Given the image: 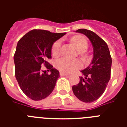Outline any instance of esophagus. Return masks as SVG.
<instances>
[{
  "label": "esophagus",
  "instance_id": "esophagus-1",
  "mask_svg": "<svg viewBox=\"0 0 127 127\" xmlns=\"http://www.w3.org/2000/svg\"><path fill=\"white\" fill-rule=\"evenodd\" d=\"M67 75H68V74L64 73V72H60V76H67Z\"/></svg>",
  "mask_w": 127,
  "mask_h": 127
}]
</instances>
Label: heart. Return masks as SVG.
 <instances>
[{
    "instance_id": "1",
    "label": "heart",
    "mask_w": 127,
    "mask_h": 127,
    "mask_svg": "<svg viewBox=\"0 0 127 127\" xmlns=\"http://www.w3.org/2000/svg\"><path fill=\"white\" fill-rule=\"evenodd\" d=\"M70 41L77 49L80 55L86 59L87 56L85 55L84 51H86L88 48V42L86 38L83 35H77L72 37L70 39ZM61 45V41L60 40L57 41L53 44L51 47V53L52 55L55 57L59 55ZM55 65V67L61 72L68 73L80 68L82 66V64L78 59H70L68 58L63 57L57 60Z\"/></svg>"
}]
</instances>
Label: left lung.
<instances>
[{
  "label": "left lung",
  "instance_id": "left-lung-1",
  "mask_svg": "<svg viewBox=\"0 0 127 127\" xmlns=\"http://www.w3.org/2000/svg\"><path fill=\"white\" fill-rule=\"evenodd\" d=\"M76 32L85 35L94 49V57L90 64L81 70L82 76L79 83L72 86L74 94L85 103L97 100L106 89L111 77L112 59L108 46L102 39L86 29H79Z\"/></svg>",
  "mask_w": 127,
  "mask_h": 127
}]
</instances>
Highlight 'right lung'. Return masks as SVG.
Returning a JSON list of instances; mask_svg holds the SVG:
<instances>
[{
    "label": "right lung",
    "mask_w": 127,
    "mask_h": 127,
    "mask_svg": "<svg viewBox=\"0 0 127 127\" xmlns=\"http://www.w3.org/2000/svg\"><path fill=\"white\" fill-rule=\"evenodd\" d=\"M65 34L33 30L18 42L14 56L15 76L21 90L33 100L45 99L55 88L59 72L53 68L47 59H51L53 44ZM43 65L50 71L49 75L41 70Z\"/></svg>",
    "instance_id": "1"
}]
</instances>
